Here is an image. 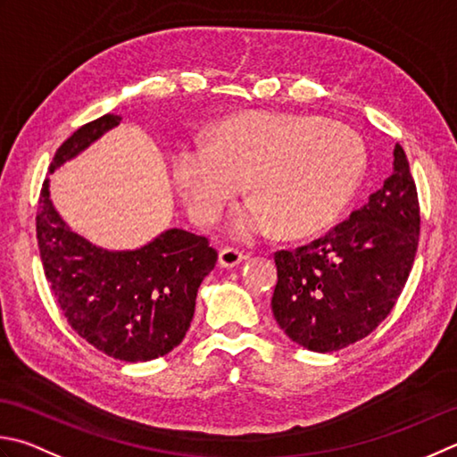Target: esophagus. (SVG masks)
I'll list each match as a JSON object with an SVG mask.
<instances>
[{
  "label": "esophagus",
  "instance_id": "34e87169",
  "mask_svg": "<svg viewBox=\"0 0 457 457\" xmlns=\"http://www.w3.org/2000/svg\"><path fill=\"white\" fill-rule=\"evenodd\" d=\"M245 259V255L241 253V252H237V249H234V247H223V249H220V265L221 267H226V270H234V267H237L241 262H244Z\"/></svg>",
  "mask_w": 457,
  "mask_h": 457
}]
</instances>
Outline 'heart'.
<instances>
[{
	"label": "heart",
	"instance_id": "1",
	"mask_svg": "<svg viewBox=\"0 0 457 457\" xmlns=\"http://www.w3.org/2000/svg\"><path fill=\"white\" fill-rule=\"evenodd\" d=\"M366 168L356 134L315 116L247 111L220 120L210 140L184 142L172 176L190 216L213 223L244 190L252 195L234 216L237 237H285L327 228L353 200Z\"/></svg>",
	"mask_w": 457,
	"mask_h": 457
}]
</instances>
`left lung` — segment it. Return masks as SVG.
Segmentation results:
<instances>
[{"label":"left lung","mask_w":457,"mask_h":457,"mask_svg":"<svg viewBox=\"0 0 457 457\" xmlns=\"http://www.w3.org/2000/svg\"><path fill=\"white\" fill-rule=\"evenodd\" d=\"M420 237L414 178L400 145L392 174L325 237L277 252L271 309L293 343L333 353L370 335L395 307Z\"/></svg>","instance_id":"1"}]
</instances>
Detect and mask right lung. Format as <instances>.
<instances>
[{"instance_id":"add662e5","label":"right lung","mask_w":457,"mask_h":457,"mask_svg":"<svg viewBox=\"0 0 457 457\" xmlns=\"http://www.w3.org/2000/svg\"><path fill=\"white\" fill-rule=\"evenodd\" d=\"M122 116L104 114L62 142L49 166L69 160L119 127ZM43 182L37 244L45 277L67 323L98 351L124 362L164 356L190 328L198 287L218 262L208 239L166 229L137 249L95 245L69 228Z\"/></svg>"}]
</instances>
